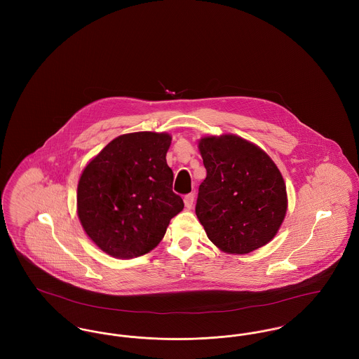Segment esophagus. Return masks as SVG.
<instances>
[{
	"label": "esophagus",
	"mask_w": 359,
	"mask_h": 359,
	"mask_svg": "<svg viewBox=\"0 0 359 359\" xmlns=\"http://www.w3.org/2000/svg\"><path fill=\"white\" fill-rule=\"evenodd\" d=\"M194 202H195V195H194V194L185 195V198H184V203H185V207H187V208H192Z\"/></svg>",
	"instance_id": "34e87169"
}]
</instances>
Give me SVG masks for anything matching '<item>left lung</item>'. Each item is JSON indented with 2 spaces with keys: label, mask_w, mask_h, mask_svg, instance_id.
Returning <instances> with one entry per match:
<instances>
[{
  "label": "left lung",
  "mask_w": 359,
  "mask_h": 359,
  "mask_svg": "<svg viewBox=\"0 0 359 359\" xmlns=\"http://www.w3.org/2000/svg\"><path fill=\"white\" fill-rule=\"evenodd\" d=\"M205 180L196 215L207 238L224 253L248 255L278 233L287 211L285 180L256 144L233 135L199 141Z\"/></svg>",
  "instance_id": "obj_1"
}]
</instances>
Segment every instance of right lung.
<instances>
[{
  "instance_id": "1",
  "label": "right lung",
  "mask_w": 359,
  "mask_h": 359,
  "mask_svg": "<svg viewBox=\"0 0 359 359\" xmlns=\"http://www.w3.org/2000/svg\"><path fill=\"white\" fill-rule=\"evenodd\" d=\"M170 145L167 133L123 134L84 167L77 185V215L103 253L121 259L149 253L171 218L182 211L165 161Z\"/></svg>"
}]
</instances>
